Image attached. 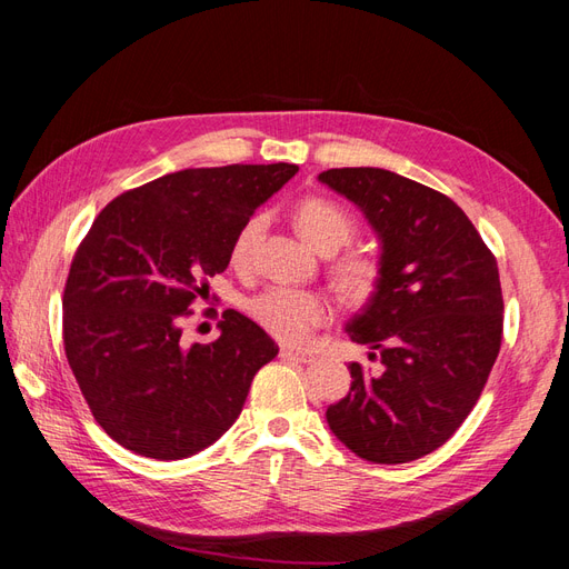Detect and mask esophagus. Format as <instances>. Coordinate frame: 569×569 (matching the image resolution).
<instances>
[{"label":"esophagus","mask_w":569,"mask_h":569,"mask_svg":"<svg viewBox=\"0 0 569 569\" xmlns=\"http://www.w3.org/2000/svg\"><path fill=\"white\" fill-rule=\"evenodd\" d=\"M280 356L284 360H295V363H311V360H313L311 351H301V349H295V347H282Z\"/></svg>","instance_id":"34e87169"}]
</instances>
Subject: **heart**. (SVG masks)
<instances>
[{
    "label": "heart",
    "instance_id": "1",
    "mask_svg": "<svg viewBox=\"0 0 569 569\" xmlns=\"http://www.w3.org/2000/svg\"><path fill=\"white\" fill-rule=\"evenodd\" d=\"M297 228L301 237L320 253H335L347 247L356 234V220L337 201L325 197H306L295 211ZM263 228L261 216H251L242 222L230 244V266L234 270H247L256 237ZM380 268L368 256L349 253L337 266V278L341 289L351 297H366L372 291ZM251 318L266 332L289 343L306 341L316 327L327 320V301L316 291L297 287H268L249 301Z\"/></svg>",
    "mask_w": 569,
    "mask_h": 569
}]
</instances>
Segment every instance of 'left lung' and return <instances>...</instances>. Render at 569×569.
<instances>
[{"mask_svg": "<svg viewBox=\"0 0 569 569\" xmlns=\"http://www.w3.org/2000/svg\"><path fill=\"white\" fill-rule=\"evenodd\" d=\"M318 180L380 239V278L347 332L377 351L382 372L351 363V389L327 408V425L363 460H418L453 437L496 363V258L456 201L416 180L385 168H332Z\"/></svg>", "mask_w": 569, "mask_h": 569, "instance_id": "1", "label": "left lung"}]
</instances>
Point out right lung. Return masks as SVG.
Wrapping results in <instances>:
<instances>
[{"mask_svg": "<svg viewBox=\"0 0 569 569\" xmlns=\"http://www.w3.org/2000/svg\"><path fill=\"white\" fill-rule=\"evenodd\" d=\"M295 163L187 168L116 197L80 242L63 289V347L94 420L123 449L182 460L228 432L253 375L278 356L226 311L220 337L184 347L182 320L230 263L258 206Z\"/></svg>", "mask_w": 569, "mask_h": 569, "instance_id": "add662e5", "label": "right lung"}]
</instances>
